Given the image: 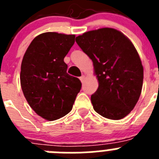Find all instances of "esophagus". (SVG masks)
Masks as SVG:
<instances>
[{"mask_svg": "<svg viewBox=\"0 0 159 159\" xmlns=\"http://www.w3.org/2000/svg\"><path fill=\"white\" fill-rule=\"evenodd\" d=\"M84 79H85V76H84V75H82V76L80 77V81L82 83L84 81Z\"/></svg>", "mask_w": 159, "mask_h": 159, "instance_id": "obj_1", "label": "esophagus"}]
</instances>
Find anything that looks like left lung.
Returning <instances> with one entry per match:
<instances>
[{
  "label": "left lung",
  "mask_w": 159,
  "mask_h": 159,
  "mask_svg": "<svg viewBox=\"0 0 159 159\" xmlns=\"http://www.w3.org/2000/svg\"><path fill=\"white\" fill-rule=\"evenodd\" d=\"M75 41L92 60L99 82L91 96L94 110L113 120L126 117L134 109L143 88V67L134 44L111 28L84 32Z\"/></svg>",
  "instance_id": "obj_1"
}]
</instances>
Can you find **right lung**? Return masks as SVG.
I'll list each match as a JSON object with an SVG mask.
<instances>
[{"instance_id": "obj_1", "label": "right lung", "mask_w": 159, "mask_h": 159, "mask_svg": "<svg viewBox=\"0 0 159 159\" xmlns=\"http://www.w3.org/2000/svg\"><path fill=\"white\" fill-rule=\"evenodd\" d=\"M75 35L44 32L33 39L24 55L20 85L32 109L53 121L69 113L81 89L80 80L67 73L64 59Z\"/></svg>"}]
</instances>
